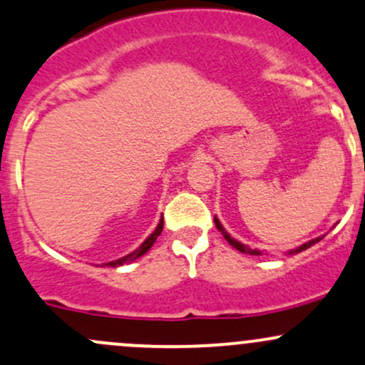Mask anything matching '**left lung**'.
Instances as JSON below:
<instances>
[{"mask_svg":"<svg viewBox=\"0 0 365 365\" xmlns=\"http://www.w3.org/2000/svg\"><path fill=\"white\" fill-rule=\"evenodd\" d=\"M215 223H216V228H218V230L222 232V234H223V237H225L227 241H228V244H230V246H234L235 250H237V251H241V253H244V255H256V256H258V255H262V253H259L258 250H253V247H247V246H244V244H241V242H239V241H235L234 237H230V235L227 234V230H225V228L222 227V223L218 222V218H215ZM322 239H324V235H320V237H315V239H312V241L305 242V244H303V246L296 247V250L289 251V253H291V255H294V253H302L303 250H308V247H310V246H314V244H317L319 241H322Z\"/></svg>","mask_w":365,"mask_h":365,"instance_id":"1","label":"left lung"}]
</instances>
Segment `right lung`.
<instances>
[{
  "label": "right lung",
  "mask_w": 365,
  "mask_h": 365,
  "mask_svg": "<svg viewBox=\"0 0 365 365\" xmlns=\"http://www.w3.org/2000/svg\"><path fill=\"white\" fill-rule=\"evenodd\" d=\"M161 232H163V218H161V222H159L158 228H155V230L152 232V234L149 235V237H147L145 241L142 242V246H140L138 250H135L133 253H130V255L123 256V258H119V259H114V262H109V263H106V267H112V268H115V267H121V265H124V263H130V262H133V259L140 258V256H142V255H145L147 251H149L150 247H152V244L155 242V239L159 237V234H161Z\"/></svg>",
  "instance_id": "right-lung-1"
}]
</instances>
